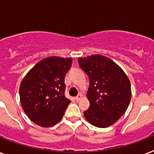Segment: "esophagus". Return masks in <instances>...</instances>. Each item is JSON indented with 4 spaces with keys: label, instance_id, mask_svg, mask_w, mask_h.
Masks as SVG:
<instances>
[{
    "label": "esophagus",
    "instance_id": "1",
    "mask_svg": "<svg viewBox=\"0 0 154 154\" xmlns=\"http://www.w3.org/2000/svg\"><path fill=\"white\" fill-rule=\"evenodd\" d=\"M82 94H78V95H77V97H75V99H76V101H80V100H81V99H82Z\"/></svg>",
    "mask_w": 154,
    "mask_h": 154
}]
</instances>
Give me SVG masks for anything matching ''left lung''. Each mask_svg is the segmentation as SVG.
Instances as JSON below:
<instances>
[{"mask_svg":"<svg viewBox=\"0 0 154 154\" xmlns=\"http://www.w3.org/2000/svg\"><path fill=\"white\" fill-rule=\"evenodd\" d=\"M78 64L89 79L87 97L90 105L84 112L85 117L94 126H109L129 106L131 99L129 78L114 61L104 56L80 57Z\"/></svg>","mask_w":154,"mask_h":154,"instance_id":"8db88e82","label":"left lung"}]
</instances>
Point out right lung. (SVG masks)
Instances as JSON below:
<instances>
[{
  "instance_id": "add662e5",
  "label": "right lung",
  "mask_w": 154,
  "mask_h": 154,
  "mask_svg": "<svg viewBox=\"0 0 154 154\" xmlns=\"http://www.w3.org/2000/svg\"><path fill=\"white\" fill-rule=\"evenodd\" d=\"M71 65V58L47 57L22 80L19 90L21 106L35 124L50 127L62 118L71 102L65 95V77Z\"/></svg>"
}]
</instances>
